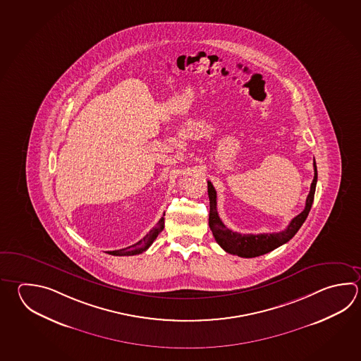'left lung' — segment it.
<instances>
[{"instance_id": "obj_1", "label": "left lung", "mask_w": 361, "mask_h": 361, "mask_svg": "<svg viewBox=\"0 0 361 361\" xmlns=\"http://www.w3.org/2000/svg\"><path fill=\"white\" fill-rule=\"evenodd\" d=\"M318 180V171L317 164L314 159V178L309 195L306 197V204L304 211L300 213L299 216L293 218L283 231L276 232V233H258V235H243L238 232H233L227 228L221 218L218 216L217 212V192L213 188L211 181H208V197H209V227L212 233L216 238L218 245L221 246L226 252L238 255L241 258H255L259 255H263L267 252H272L279 246L283 245L287 241H290L295 236V233L299 231L300 227L305 222L306 217L310 212L313 205L314 194H315V186Z\"/></svg>"}]
</instances>
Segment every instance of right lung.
<instances>
[{
    "instance_id": "add662e5",
    "label": "right lung",
    "mask_w": 361,
    "mask_h": 361,
    "mask_svg": "<svg viewBox=\"0 0 361 361\" xmlns=\"http://www.w3.org/2000/svg\"><path fill=\"white\" fill-rule=\"evenodd\" d=\"M164 227V218L162 217L158 221L156 227H153V228L150 230L149 233H147L140 241H137L134 245L128 246V247H125V249L109 252V254H111V255H120V257H123V255H136V254L145 252V250L153 244V241L156 240L157 236L162 232Z\"/></svg>"
}]
</instances>
